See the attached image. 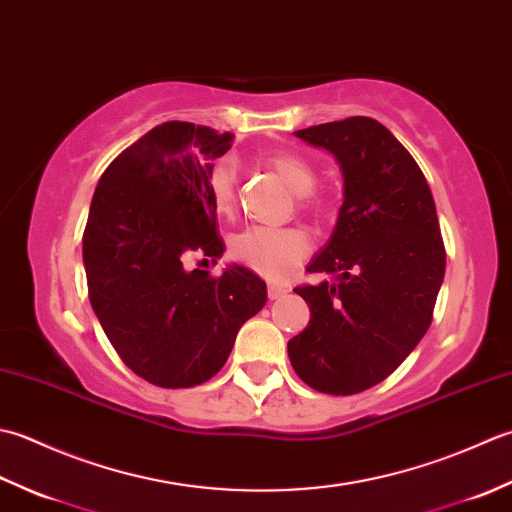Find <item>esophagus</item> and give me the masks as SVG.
I'll use <instances>...</instances> for the list:
<instances>
[{
	"label": "esophagus",
	"instance_id": "obj_1",
	"mask_svg": "<svg viewBox=\"0 0 512 512\" xmlns=\"http://www.w3.org/2000/svg\"><path fill=\"white\" fill-rule=\"evenodd\" d=\"M285 294H287V287L285 285H280V283H269L267 285L269 300H278V298H283Z\"/></svg>",
	"mask_w": 512,
	"mask_h": 512
}]
</instances>
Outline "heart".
<instances>
[{"label": "heart", "instance_id": "b5f03b06", "mask_svg": "<svg viewBox=\"0 0 512 512\" xmlns=\"http://www.w3.org/2000/svg\"><path fill=\"white\" fill-rule=\"evenodd\" d=\"M265 168L278 174L291 192H296L305 210H322L325 194L316 190V170L296 152H269ZM210 194L216 212H232L236 203V168L229 161H218L210 172ZM232 258L238 265L256 271L265 278H283L311 252V238L300 227L256 225L234 236Z\"/></svg>", "mask_w": 512, "mask_h": 512}]
</instances>
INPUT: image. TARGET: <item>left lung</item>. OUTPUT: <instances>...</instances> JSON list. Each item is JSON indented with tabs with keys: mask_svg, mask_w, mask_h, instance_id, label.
<instances>
[{
	"mask_svg": "<svg viewBox=\"0 0 512 512\" xmlns=\"http://www.w3.org/2000/svg\"><path fill=\"white\" fill-rule=\"evenodd\" d=\"M298 139L336 156L344 203L329 245L300 285L311 318L287 344L311 389L362 393L387 380L431 327L446 249L431 187L409 150L369 117L311 125Z\"/></svg>",
	"mask_w": 512,
	"mask_h": 512,
	"instance_id": "1",
	"label": "left lung"
}]
</instances>
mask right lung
Listing matches in <instances>:
<instances>
[{
  "label": "right lung",
  "instance_id": "1",
  "mask_svg": "<svg viewBox=\"0 0 512 512\" xmlns=\"http://www.w3.org/2000/svg\"><path fill=\"white\" fill-rule=\"evenodd\" d=\"M234 134L165 121L101 174L83 229L90 305L128 367L163 389L223 369L236 333L263 309L267 285L247 267L187 269L223 254L210 194L212 161Z\"/></svg>",
  "mask_w": 512,
  "mask_h": 512
}]
</instances>
